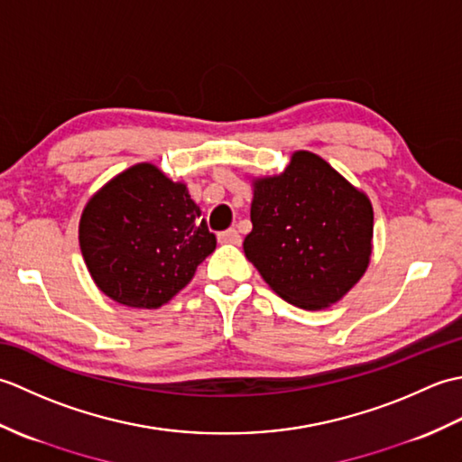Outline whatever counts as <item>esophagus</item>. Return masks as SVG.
Masks as SVG:
<instances>
[{"mask_svg": "<svg viewBox=\"0 0 462 462\" xmlns=\"http://www.w3.org/2000/svg\"><path fill=\"white\" fill-rule=\"evenodd\" d=\"M218 242L220 244H234V246H238V244L242 242V236L238 234V230L234 228H228L218 234Z\"/></svg>", "mask_w": 462, "mask_h": 462, "instance_id": "1", "label": "esophagus"}]
</instances>
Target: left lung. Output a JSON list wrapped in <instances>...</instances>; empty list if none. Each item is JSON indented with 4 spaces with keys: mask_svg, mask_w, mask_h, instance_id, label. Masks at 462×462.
<instances>
[{
    "mask_svg": "<svg viewBox=\"0 0 462 462\" xmlns=\"http://www.w3.org/2000/svg\"><path fill=\"white\" fill-rule=\"evenodd\" d=\"M252 232L244 254L282 300L318 311L365 273L373 250L369 196L310 151L283 172L252 180Z\"/></svg>",
    "mask_w": 462,
    "mask_h": 462,
    "instance_id": "8db88e82",
    "label": "left lung"
}]
</instances>
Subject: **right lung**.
I'll use <instances>...</instances> for the list:
<instances>
[{"label":"right lung","mask_w":462,"mask_h":462,"mask_svg":"<svg viewBox=\"0 0 462 462\" xmlns=\"http://www.w3.org/2000/svg\"><path fill=\"white\" fill-rule=\"evenodd\" d=\"M79 246L105 296L126 308L156 310L194 278L216 236L184 182L139 162L85 204Z\"/></svg>","instance_id":"1"}]
</instances>
